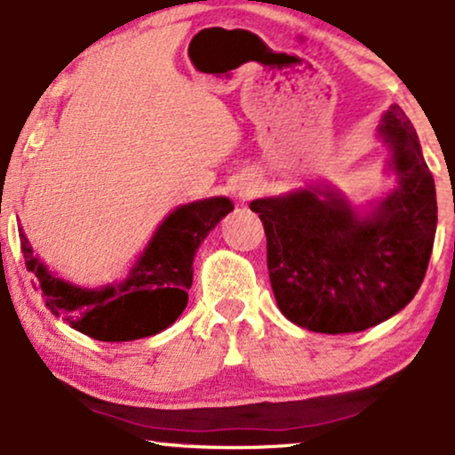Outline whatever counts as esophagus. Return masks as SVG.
Masks as SVG:
<instances>
[{
  "label": "esophagus",
  "instance_id": "obj_1",
  "mask_svg": "<svg viewBox=\"0 0 455 455\" xmlns=\"http://www.w3.org/2000/svg\"><path fill=\"white\" fill-rule=\"evenodd\" d=\"M252 195H254V186L252 184L239 188V196H242V198H250Z\"/></svg>",
  "mask_w": 455,
  "mask_h": 455
}]
</instances>
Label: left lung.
Returning a JSON list of instances; mask_svg holds the SVG:
<instances>
[{"instance_id": "obj_1", "label": "left lung", "mask_w": 455, "mask_h": 455, "mask_svg": "<svg viewBox=\"0 0 455 455\" xmlns=\"http://www.w3.org/2000/svg\"><path fill=\"white\" fill-rule=\"evenodd\" d=\"M395 184L368 213L331 186L257 198L280 312L318 333H353L400 312L424 282L436 233L435 177L411 119L391 104L379 126Z\"/></svg>"}]
</instances>
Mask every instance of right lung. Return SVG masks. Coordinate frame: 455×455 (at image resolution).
Here are the masks:
<instances>
[{
    "label": "right lung",
    "instance_id": "obj_1",
    "mask_svg": "<svg viewBox=\"0 0 455 455\" xmlns=\"http://www.w3.org/2000/svg\"><path fill=\"white\" fill-rule=\"evenodd\" d=\"M233 212L227 196L203 198L164 218L124 282L83 289L61 280L34 254L19 228L25 267L36 275L46 307L93 340L128 342L173 325L186 310L192 260L207 233Z\"/></svg>",
    "mask_w": 455,
    "mask_h": 455
}]
</instances>
